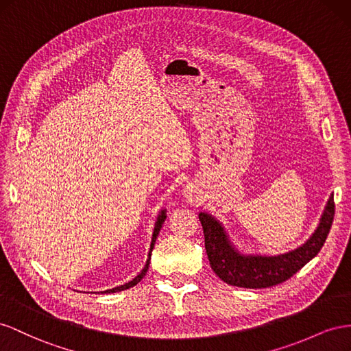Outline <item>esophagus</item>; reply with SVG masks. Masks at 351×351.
I'll list each match as a JSON object with an SVG mask.
<instances>
[{"label":"esophagus","mask_w":351,"mask_h":351,"mask_svg":"<svg viewBox=\"0 0 351 351\" xmlns=\"http://www.w3.org/2000/svg\"><path fill=\"white\" fill-rule=\"evenodd\" d=\"M184 197L188 199V202H197L198 197H199V191L198 188L194 185V184H188L185 188H184Z\"/></svg>","instance_id":"obj_1"}]
</instances>
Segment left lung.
Listing matches in <instances>:
<instances>
[{"label":"left lung","mask_w":351,"mask_h":351,"mask_svg":"<svg viewBox=\"0 0 351 351\" xmlns=\"http://www.w3.org/2000/svg\"><path fill=\"white\" fill-rule=\"evenodd\" d=\"M334 215L335 204L331 195L313 235L303 245L278 256L241 254L229 241L219 220L203 212L198 219L204 231L210 266L223 282L241 288H269L287 281L320 252L332 226Z\"/></svg>","instance_id":"1"}]
</instances>
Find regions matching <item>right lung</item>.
Wrapping results in <instances>:
<instances>
[{"label":"right lung","instance_id":"1","mask_svg":"<svg viewBox=\"0 0 351 351\" xmlns=\"http://www.w3.org/2000/svg\"><path fill=\"white\" fill-rule=\"evenodd\" d=\"M165 219H166V210H162V212H160V215H158V217H157V222H156V226H154V232H153V238H152V245H149L148 258H147V263H145L144 269L141 270V274L136 275V276L132 279V281H129V282H126V284H123V285H120V287H114V288H112V289H106V291H101V294L123 291V289H128V288H131V287L136 285V284H138L139 281H141V279L145 276L147 270H148V266H149V258H152V252H153V248H154L156 239H157V237H158L160 229H162V225H163V222H165Z\"/></svg>","mask_w":351,"mask_h":351}]
</instances>
